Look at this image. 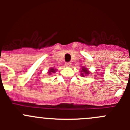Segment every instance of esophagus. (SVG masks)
I'll list each match as a JSON object with an SVG mask.
<instances>
[{
	"label": "esophagus",
	"instance_id": "1",
	"mask_svg": "<svg viewBox=\"0 0 130 130\" xmlns=\"http://www.w3.org/2000/svg\"><path fill=\"white\" fill-rule=\"evenodd\" d=\"M65 66H66V67H71L72 64H71L70 62H66V64H65Z\"/></svg>",
	"mask_w": 130,
	"mask_h": 130
}]
</instances>
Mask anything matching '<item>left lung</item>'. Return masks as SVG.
<instances>
[{"mask_svg": "<svg viewBox=\"0 0 130 130\" xmlns=\"http://www.w3.org/2000/svg\"><path fill=\"white\" fill-rule=\"evenodd\" d=\"M81 75H82L83 77H84L85 75H89V73H90L88 69L86 68H85V67L82 68V70H81Z\"/></svg>", "mask_w": 130, "mask_h": 130, "instance_id": "1", "label": "left lung"}]
</instances>
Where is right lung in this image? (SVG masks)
<instances>
[{"instance_id": "right-lung-1", "label": "right lung", "mask_w": 130, "mask_h": 130, "mask_svg": "<svg viewBox=\"0 0 130 130\" xmlns=\"http://www.w3.org/2000/svg\"><path fill=\"white\" fill-rule=\"evenodd\" d=\"M48 71H49V72H48L49 75H51L52 73H55V72H56V71H57V70L54 68H51L49 69Z\"/></svg>"}]
</instances>
